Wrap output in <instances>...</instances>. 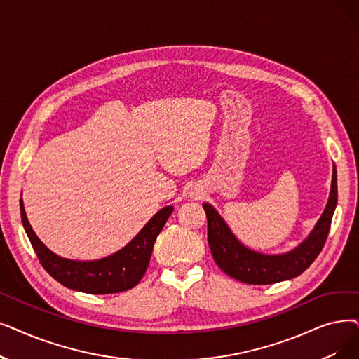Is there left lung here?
I'll use <instances>...</instances> for the list:
<instances>
[{"label":"left lung","mask_w":359,"mask_h":359,"mask_svg":"<svg viewBox=\"0 0 359 359\" xmlns=\"http://www.w3.org/2000/svg\"><path fill=\"white\" fill-rule=\"evenodd\" d=\"M337 204V171L333 164L332 188L327 205L309 235L283 254H262L245 246L217 210L204 202L208 222V245L217 266L246 285H273L302 274L321 252Z\"/></svg>","instance_id":"8db88e82"}]
</instances>
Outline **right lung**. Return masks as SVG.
<instances>
[{"instance_id":"1","label":"right lung","mask_w":359,"mask_h":359,"mask_svg":"<svg viewBox=\"0 0 359 359\" xmlns=\"http://www.w3.org/2000/svg\"><path fill=\"white\" fill-rule=\"evenodd\" d=\"M171 212L173 205L161 208L120 251L100 259L76 261L54 254L42 243L27 220L23 199H20L23 227L42 267L63 286L92 294L124 292L141 282L148 269L155 239L160 235Z\"/></svg>"}]
</instances>
